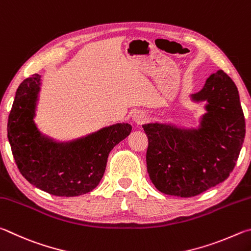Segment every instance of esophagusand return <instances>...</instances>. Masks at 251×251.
<instances>
[{
	"instance_id": "34e87169",
	"label": "esophagus",
	"mask_w": 251,
	"mask_h": 251,
	"mask_svg": "<svg viewBox=\"0 0 251 251\" xmlns=\"http://www.w3.org/2000/svg\"><path fill=\"white\" fill-rule=\"evenodd\" d=\"M147 116L146 113L141 110H137V111L133 112V116H132V120L137 123V125H142V123L146 121Z\"/></svg>"
}]
</instances>
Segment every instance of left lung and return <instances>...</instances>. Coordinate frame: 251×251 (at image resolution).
Returning <instances> with one entry per match:
<instances>
[{"mask_svg":"<svg viewBox=\"0 0 251 251\" xmlns=\"http://www.w3.org/2000/svg\"><path fill=\"white\" fill-rule=\"evenodd\" d=\"M192 102H205L197 126L150 122L147 170L154 186L168 195L196 196L216 186L235 168L245 138V118L238 89L229 76L217 70Z\"/></svg>","mask_w":251,"mask_h":251,"instance_id":"8db88e82","label":"left lung"}]
</instances>
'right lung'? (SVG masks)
I'll list each match as a JSON object with an SVG mask.
<instances>
[{
	"label": "right lung",
	"mask_w": 251,
	"mask_h": 251,
	"mask_svg": "<svg viewBox=\"0 0 251 251\" xmlns=\"http://www.w3.org/2000/svg\"><path fill=\"white\" fill-rule=\"evenodd\" d=\"M41 75L26 78L17 88L8 116L7 138L17 168L27 181L55 196L83 195L103 176L110 151L131 133L129 123H116L69 141L41 132L36 110Z\"/></svg>",
	"instance_id": "obj_1"
}]
</instances>
